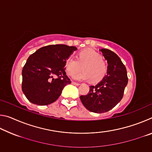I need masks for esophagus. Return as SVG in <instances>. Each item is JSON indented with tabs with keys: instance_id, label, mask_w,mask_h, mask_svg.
I'll return each mask as SVG.
<instances>
[{
	"instance_id": "34e87169",
	"label": "esophagus",
	"mask_w": 152,
	"mask_h": 152,
	"mask_svg": "<svg viewBox=\"0 0 152 152\" xmlns=\"http://www.w3.org/2000/svg\"><path fill=\"white\" fill-rule=\"evenodd\" d=\"M72 84H74V85H76V86H79L80 85L79 83H77V82H72Z\"/></svg>"
}]
</instances>
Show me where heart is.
Listing matches in <instances>:
<instances>
[{"label":"heart","instance_id":"b5f03b06","mask_svg":"<svg viewBox=\"0 0 152 152\" xmlns=\"http://www.w3.org/2000/svg\"><path fill=\"white\" fill-rule=\"evenodd\" d=\"M83 72L76 75V80H87L97 82L103 78L107 73V66L101 56L96 51L87 49L79 53L78 60L70 58L66 61V70L70 76H73L81 69Z\"/></svg>","mask_w":152,"mask_h":152}]
</instances>
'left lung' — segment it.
I'll return each mask as SVG.
<instances>
[{
  "label": "left lung",
  "mask_w": 152,
  "mask_h": 152,
  "mask_svg": "<svg viewBox=\"0 0 152 152\" xmlns=\"http://www.w3.org/2000/svg\"><path fill=\"white\" fill-rule=\"evenodd\" d=\"M99 50L107 61V75L96 85L90 86L88 94L80 97L87 109L96 113H106L116 106L128 82L127 70L119 56L108 49Z\"/></svg>",
  "instance_id": "8db88e82"
}]
</instances>
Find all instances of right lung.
Listing matches in <instances>:
<instances>
[{"instance_id":"obj_1","label":"right lung","mask_w":152,"mask_h":152,"mask_svg":"<svg viewBox=\"0 0 152 152\" xmlns=\"http://www.w3.org/2000/svg\"><path fill=\"white\" fill-rule=\"evenodd\" d=\"M77 48L63 44L41 48L28 58L22 70V91L33 104L55 102L65 86L71 83L66 75V60Z\"/></svg>"}]
</instances>
